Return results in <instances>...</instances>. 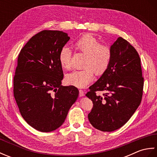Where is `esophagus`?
<instances>
[{
	"label": "esophagus",
	"mask_w": 157,
	"mask_h": 157,
	"mask_svg": "<svg viewBox=\"0 0 157 157\" xmlns=\"http://www.w3.org/2000/svg\"><path fill=\"white\" fill-rule=\"evenodd\" d=\"M79 96H81V97H82V96H84L85 95V93H84V91L82 90H79Z\"/></svg>",
	"instance_id": "34e87169"
}]
</instances>
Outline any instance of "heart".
I'll return each instance as SVG.
<instances>
[{"label": "heart", "mask_w": 157, "mask_h": 157, "mask_svg": "<svg viewBox=\"0 0 157 157\" xmlns=\"http://www.w3.org/2000/svg\"><path fill=\"white\" fill-rule=\"evenodd\" d=\"M74 45L86 55L84 64L86 68L69 73L65 80L69 85L84 88L94 80V72L101 75L108 68L111 59V51L108 46L100 44L98 40L90 34L83 35L77 40ZM70 57V49L67 46L63 47L59 52V60L63 69L69 68Z\"/></svg>", "instance_id": "heart-1"}]
</instances>
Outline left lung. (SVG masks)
<instances>
[{"mask_svg": "<svg viewBox=\"0 0 157 157\" xmlns=\"http://www.w3.org/2000/svg\"><path fill=\"white\" fill-rule=\"evenodd\" d=\"M110 49L108 68L86 94L93 102L90 123L102 132L115 131L128 121L140 104L144 86L140 59L134 46L119 37ZM97 91L105 94L97 95Z\"/></svg>", "mask_w": 157, "mask_h": 157, "instance_id": "left-lung-1", "label": "left lung"}]
</instances>
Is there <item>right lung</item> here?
<instances>
[{"label": "right lung", "instance_id": "1", "mask_svg": "<svg viewBox=\"0 0 157 157\" xmlns=\"http://www.w3.org/2000/svg\"><path fill=\"white\" fill-rule=\"evenodd\" d=\"M70 39L67 33L43 30L21 50L13 79V94L22 117L42 132L59 128L79 95L73 86H63L59 52Z\"/></svg>", "mask_w": 157, "mask_h": 157}]
</instances>
